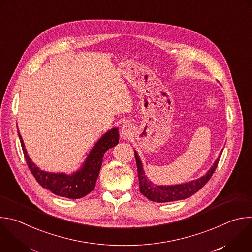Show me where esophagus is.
<instances>
[{
  "label": "esophagus",
  "mask_w": 252,
  "mask_h": 252,
  "mask_svg": "<svg viewBox=\"0 0 252 252\" xmlns=\"http://www.w3.org/2000/svg\"><path fill=\"white\" fill-rule=\"evenodd\" d=\"M133 133V127L129 125H125L122 128H121V136L122 138L126 139L128 138L129 136H131Z\"/></svg>",
  "instance_id": "esophagus-1"
}]
</instances>
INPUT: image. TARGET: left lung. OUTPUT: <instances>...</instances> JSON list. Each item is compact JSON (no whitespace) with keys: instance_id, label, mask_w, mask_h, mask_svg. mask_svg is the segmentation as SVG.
Listing matches in <instances>:
<instances>
[{"instance_id":"left-lung-1","label":"left lung","mask_w":252,"mask_h":252,"mask_svg":"<svg viewBox=\"0 0 252 252\" xmlns=\"http://www.w3.org/2000/svg\"><path fill=\"white\" fill-rule=\"evenodd\" d=\"M222 150L220 152L218 158L211 166L209 171L203 175L202 177L192 180L190 182H185L182 184H175V185H156L152 183L148 177L146 176L142 162L134 150L136 165H137V173H138V181H139V191L140 193L145 196L148 200L156 203H167V202H175L179 200L187 199L201 190L205 184L210 180L213 173L215 172L220 157L221 155Z\"/></svg>"}]
</instances>
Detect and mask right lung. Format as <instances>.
<instances>
[{
    "instance_id": "right-lung-1",
    "label": "right lung",
    "mask_w": 252,
    "mask_h": 252,
    "mask_svg": "<svg viewBox=\"0 0 252 252\" xmlns=\"http://www.w3.org/2000/svg\"><path fill=\"white\" fill-rule=\"evenodd\" d=\"M18 133L28 166L36 181L40 186L49 190L51 193L68 199H80L95 189L103 162V156L108 149L119 143L120 138L119 128H111L95 143L85 161L80 167V169L71 174H66L63 172L54 173L41 170L32 162L28 154L23 137L19 130Z\"/></svg>"
}]
</instances>
